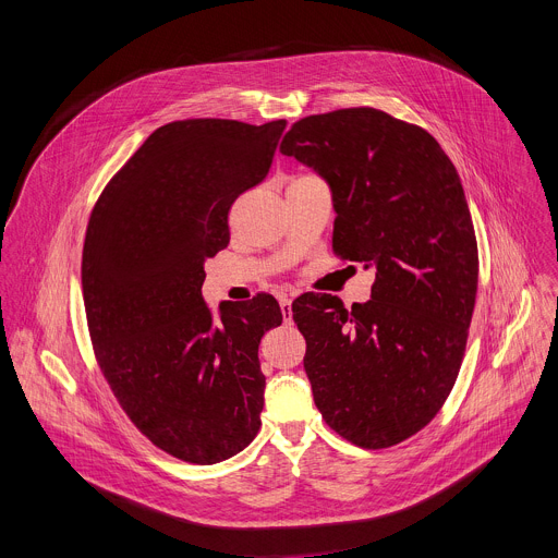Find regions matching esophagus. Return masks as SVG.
Instances as JSON below:
<instances>
[{"label": "esophagus", "instance_id": "esophagus-1", "mask_svg": "<svg viewBox=\"0 0 558 558\" xmlns=\"http://www.w3.org/2000/svg\"><path fill=\"white\" fill-rule=\"evenodd\" d=\"M280 308H282V317H284V323H291V298L289 295H282L280 298Z\"/></svg>", "mask_w": 558, "mask_h": 558}]
</instances>
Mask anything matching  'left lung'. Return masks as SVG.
<instances>
[{"label": "left lung", "instance_id": "8db88e82", "mask_svg": "<svg viewBox=\"0 0 558 558\" xmlns=\"http://www.w3.org/2000/svg\"><path fill=\"white\" fill-rule=\"evenodd\" d=\"M333 196V252L375 267L371 300L302 295L293 320L323 420L377 450L444 407L461 368L480 256L461 179L420 125L375 108L304 117L280 143Z\"/></svg>", "mask_w": 558, "mask_h": 558}]
</instances>
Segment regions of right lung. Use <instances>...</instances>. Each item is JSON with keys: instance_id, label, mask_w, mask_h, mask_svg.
<instances>
[{"instance_id": "right-lung-1", "label": "right lung", "mask_w": 558, "mask_h": 558, "mask_svg": "<svg viewBox=\"0 0 558 558\" xmlns=\"http://www.w3.org/2000/svg\"><path fill=\"white\" fill-rule=\"evenodd\" d=\"M287 121L187 119L154 130L101 192L82 284L95 357L132 424L168 454L211 465L260 430L263 336L274 295L203 300L205 260L229 245L227 214L258 185Z\"/></svg>"}]
</instances>
